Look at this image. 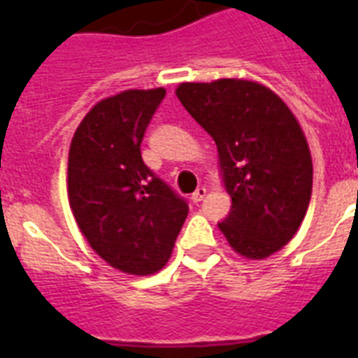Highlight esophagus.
Returning <instances> with one entry per match:
<instances>
[{
	"label": "esophagus",
	"mask_w": 358,
	"mask_h": 358,
	"mask_svg": "<svg viewBox=\"0 0 358 358\" xmlns=\"http://www.w3.org/2000/svg\"><path fill=\"white\" fill-rule=\"evenodd\" d=\"M206 193H208L206 187H199V189H196L195 193H193V195H191V201H193V202H195V204H196V202H201L202 199H204V196H206Z\"/></svg>",
	"instance_id": "1"
}]
</instances>
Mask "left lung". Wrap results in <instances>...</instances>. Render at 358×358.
<instances>
[{
	"instance_id": "8db88e82",
	"label": "left lung",
	"mask_w": 358,
	"mask_h": 358,
	"mask_svg": "<svg viewBox=\"0 0 358 358\" xmlns=\"http://www.w3.org/2000/svg\"><path fill=\"white\" fill-rule=\"evenodd\" d=\"M174 92L217 145L232 199L219 230L230 247L249 260L282 249L312 195L310 148L292 109L269 87L239 78L180 83Z\"/></svg>"
}]
</instances>
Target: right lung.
Masks as SVG:
<instances>
[{
	"mask_svg": "<svg viewBox=\"0 0 358 358\" xmlns=\"http://www.w3.org/2000/svg\"><path fill=\"white\" fill-rule=\"evenodd\" d=\"M165 89H128L92 106L69 152L70 210L92 250L128 275H154L173 255L189 206L152 174L141 141Z\"/></svg>",
	"mask_w": 358,
	"mask_h": 358,
	"instance_id": "add662e5",
	"label": "right lung"
}]
</instances>
